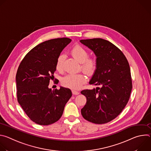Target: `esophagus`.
<instances>
[{
	"label": "esophagus",
	"instance_id": "esophagus-1",
	"mask_svg": "<svg viewBox=\"0 0 151 151\" xmlns=\"http://www.w3.org/2000/svg\"><path fill=\"white\" fill-rule=\"evenodd\" d=\"M72 93H73V94H74V95H78V94H79V92H78V91H76V90H72Z\"/></svg>",
	"mask_w": 151,
	"mask_h": 151
}]
</instances>
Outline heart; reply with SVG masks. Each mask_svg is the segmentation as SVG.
Here are the masks:
<instances>
[{
  "mask_svg": "<svg viewBox=\"0 0 151 151\" xmlns=\"http://www.w3.org/2000/svg\"><path fill=\"white\" fill-rule=\"evenodd\" d=\"M73 56L81 63V67L84 71L88 73L94 72L97 67V61L96 58H88L89 53L87 50L81 45H76L72 50ZM64 55L60 54L56 60L55 67L58 71L63 70V63ZM87 81V76L83 73L68 74L63 78L61 82L64 87L72 89L80 88Z\"/></svg>",
  "mask_w": 151,
  "mask_h": 151,
  "instance_id": "heart-1",
  "label": "heart"
}]
</instances>
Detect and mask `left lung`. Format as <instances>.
<instances>
[{
	"label": "left lung",
	"mask_w": 151,
	"mask_h": 151,
	"mask_svg": "<svg viewBox=\"0 0 151 151\" xmlns=\"http://www.w3.org/2000/svg\"><path fill=\"white\" fill-rule=\"evenodd\" d=\"M80 42L97 57V67L89 83L100 87L81 92L87 98L81 114L91 122L105 124L120 114L130 99L132 90L130 66L122 52L108 40L94 38Z\"/></svg>",
	"instance_id": "1"
}]
</instances>
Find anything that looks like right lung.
Returning <instances> with one entry per match:
<instances>
[{
	"label": "right lung",
	"instance_id": "obj_1",
	"mask_svg": "<svg viewBox=\"0 0 151 151\" xmlns=\"http://www.w3.org/2000/svg\"><path fill=\"white\" fill-rule=\"evenodd\" d=\"M72 40L50 39L31 50L21 61L16 75L17 100L29 118L41 125L57 122L72 97L70 89L52 90L48 85L56 70L58 56Z\"/></svg>",
	"mask_w": 151,
	"mask_h": 151
}]
</instances>
